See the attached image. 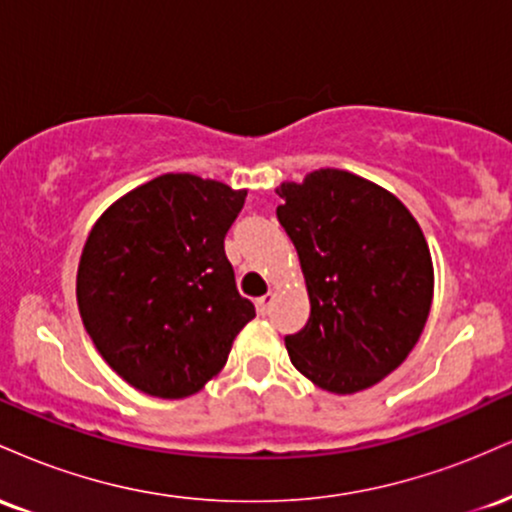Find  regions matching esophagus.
Masks as SVG:
<instances>
[{
    "label": "esophagus",
    "instance_id": "34e87169",
    "mask_svg": "<svg viewBox=\"0 0 512 512\" xmlns=\"http://www.w3.org/2000/svg\"><path fill=\"white\" fill-rule=\"evenodd\" d=\"M274 301H276V293L274 291H267L262 298H257V310H260L262 315H267L269 310H272Z\"/></svg>",
    "mask_w": 512,
    "mask_h": 512
}]
</instances>
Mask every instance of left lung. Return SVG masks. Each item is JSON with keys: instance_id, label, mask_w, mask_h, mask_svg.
<instances>
[{"instance_id": "1", "label": "left lung", "mask_w": 512, "mask_h": 512, "mask_svg": "<svg viewBox=\"0 0 512 512\" xmlns=\"http://www.w3.org/2000/svg\"><path fill=\"white\" fill-rule=\"evenodd\" d=\"M276 195L310 298L308 325L286 337L291 363L334 395L368 390L402 366L431 313L424 231L392 192L349 170H313Z\"/></svg>"}]
</instances>
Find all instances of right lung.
<instances>
[{
    "mask_svg": "<svg viewBox=\"0 0 512 512\" xmlns=\"http://www.w3.org/2000/svg\"><path fill=\"white\" fill-rule=\"evenodd\" d=\"M248 190L192 173L134 187L93 223L76 303L103 361L144 395L185 399L221 373L255 317L223 238Z\"/></svg>",
    "mask_w": 512,
    "mask_h": 512,
    "instance_id": "obj_1",
    "label": "right lung"
}]
</instances>
